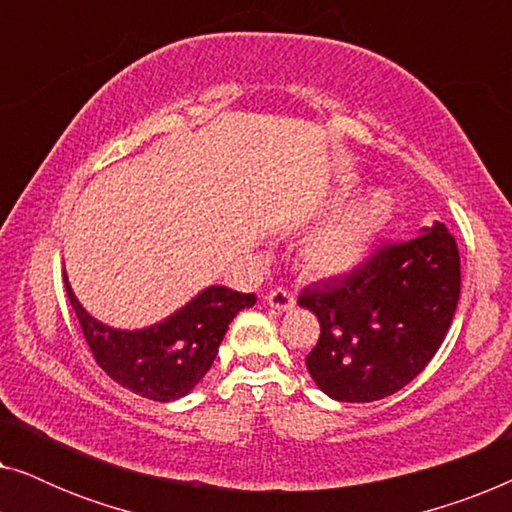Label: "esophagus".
Wrapping results in <instances>:
<instances>
[{
	"label": "esophagus",
	"mask_w": 512,
	"mask_h": 512,
	"mask_svg": "<svg viewBox=\"0 0 512 512\" xmlns=\"http://www.w3.org/2000/svg\"><path fill=\"white\" fill-rule=\"evenodd\" d=\"M268 305L270 307H275V310H282V312H286V310H291L293 305H296V300H293V296L289 291H284V289H275V291H270L268 293Z\"/></svg>",
	"instance_id": "1"
}]
</instances>
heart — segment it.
<instances>
[{"instance_id":"heart-1","label":"heart","mask_w":512,"mask_h":512,"mask_svg":"<svg viewBox=\"0 0 512 512\" xmlns=\"http://www.w3.org/2000/svg\"><path fill=\"white\" fill-rule=\"evenodd\" d=\"M391 209V195L387 191H373L338 219L314 228L298 247L300 268L321 279L342 277L356 270L366 261L377 235L389 223Z\"/></svg>"}]
</instances>
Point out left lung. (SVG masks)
<instances>
[{
  "label": "left lung",
  "instance_id": "obj_1",
  "mask_svg": "<svg viewBox=\"0 0 512 512\" xmlns=\"http://www.w3.org/2000/svg\"><path fill=\"white\" fill-rule=\"evenodd\" d=\"M459 289V249L440 221L382 244L349 275L305 286L298 305L321 326L305 359L314 384L342 403L401 391L443 345Z\"/></svg>",
  "mask_w": 512,
  "mask_h": 512
}]
</instances>
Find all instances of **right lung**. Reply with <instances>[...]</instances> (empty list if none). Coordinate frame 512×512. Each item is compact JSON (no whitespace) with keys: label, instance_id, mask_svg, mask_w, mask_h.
<instances>
[{"label":"right lung","instance_id":"right-lung-1","mask_svg":"<svg viewBox=\"0 0 512 512\" xmlns=\"http://www.w3.org/2000/svg\"><path fill=\"white\" fill-rule=\"evenodd\" d=\"M67 298L83 328L90 352L111 380L151 401L170 403L191 394L212 368L235 314L256 303L254 293L212 284L184 307L146 328H114L97 321L74 296Z\"/></svg>","mask_w":512,"mask_h":512}]
</instances>
